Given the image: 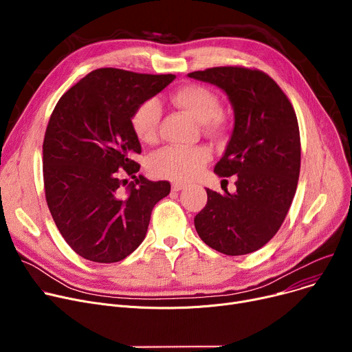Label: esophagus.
I'll return each instance as SVG.
<instances>
[{
    "mask_svg": "<svg viewBox=\"0 0 352 352\" xmlns=\"http://www.w3.org/2000/svg\"><path fill=\"white\" fill-rule=\"evenodd\" d=\"M186 183H183V182H179V180H176V182H173L172 183V189H173V192H179V190H183L184 188H186Z\"/></svg>",
    "mask_w": 352,
    "mask_h": 352,
    "instance_id": "34e87169",
    "label": "esophagus"
}]
</instances>
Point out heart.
Here are the masks:
<instances>
[{"label":"heart","mask_w":352,"mask_h":352,"mask_svg":"<svg viewBox=\"0 0 352 352\" xmlns=\"http://www.w3.org/2000/svg\"><path fill=\"white\" fill-rule=\"evenodd\" d=\"M170 102L179 109L201 123L206 133L221 135L226 129V119L219 112V98L203 85L190 84L179 88ZM160 107L155 99L142 102L133 111L131 123L136 138L143 143H153L157 138ZM212 159L208 146H168L156 152L149 162L153 175L175 180H190L197 176Z\"/></svg>","instance_id":"1"}]
</instances>
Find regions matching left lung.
I'll return each instance as SVG.
<instances>
[{"label":"left lung","instance_id":"8db88e82","mask_svg":"<svg viewBox=\"0 0 352 352\" xmlns=\"http://www.w3.org/2000/svg\"><path fill=\"white\" fill-rule=\"evenodd\" d=\"M189 78L223 89L234 111V128L214 166L220 177L236 175V192H208L195 217L199 237L227 256L253 253L281 227L300 176L301 143L292 102L274 79L258 69L216 67Z\"/></svg>","mask_w":352,"mask_h":352}]
</instances>
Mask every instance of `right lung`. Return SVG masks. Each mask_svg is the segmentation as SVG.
<instances>
[{
  "label": "right lung",
  "instance_id": "right-lung-1",
  "mask_svg": "<svg viewBox=\"0 0 352 352\" xmlns=\"http://www.w3.org/2000/svg\"><path fill=\"white\" fill-rule=\"evenodd\" d=\"M175 78L100 68L58 100L43 144L45 199L59 233L80 257H128L146 236L155 204L169 195V182L136 177L133 156L142 148L131 118ZM125 175L135 180L128 185Z\"/></svg>",
  "mask_w": 352,
  "mask_h": 352
}]
</instances>
